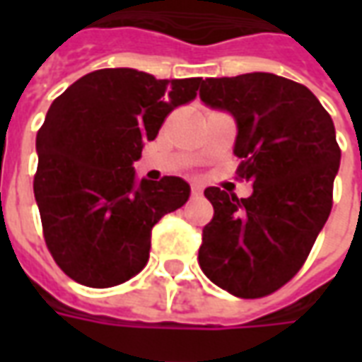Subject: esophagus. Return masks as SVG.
I'll list each match as a JSON object with an SVG mask.
<instances>
[{"mask_svg":"<svg viewBox=\"0 0 362 362\" xmlns=\"http://www.w3.org/2000/svg\"><path fill=\"white\" fill-rule=\"evenodd\" d=\"M192 194H194V196H202V194H204V188H202L199 184H192Z\"/></svg>","mask_w":362,"mask_h":362,"instance_id":"obj_1","label":"esophagus"}]
</instances>
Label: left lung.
I'll list each match as a JSON object with an SVG mask.
<instances>
[{
	"mask_svg": "<svg viewBox=\"0 0 362 362\" xmlns=\"http://www.w3.org/2000/svg\"><path fill=\"white\" fill-rule=\"evenodd\" d=\"M199 96L235 116L236 174L254 192L205 189L215 213L197 259L217 287L262 298L295 277L329 217L341 158L334 122L304 85L273 74L209 77Z\"/></svg>",
	"mask_w": 362,
	"mask_h": 362,
	"instance_id": "left-lung-1",
	"label": "left lung"
}]
</instances>
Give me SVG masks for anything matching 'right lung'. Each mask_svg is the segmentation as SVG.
I'll return each instance as SVG.
<instances>
[{
    "label": "right lung",
    "mask_w": 362,
    "mask_h": 362,
    "mask_svg": "<svg viewBox=\"0 0 362 362\" xmlns=\"http://www.w3.org/2000/svg\"><path fill=\"white\" fill-rule=\"evenodd\" d=\"M202 83L155 79L129 67L98 69L52 103L36 134L33 188L44 243L67 277L106 288L145 267L151 230L188 202L189 186L178 176L139 182L134 160Z\"/></svg>",
    "instance_id": "1"
}]
</instances>
